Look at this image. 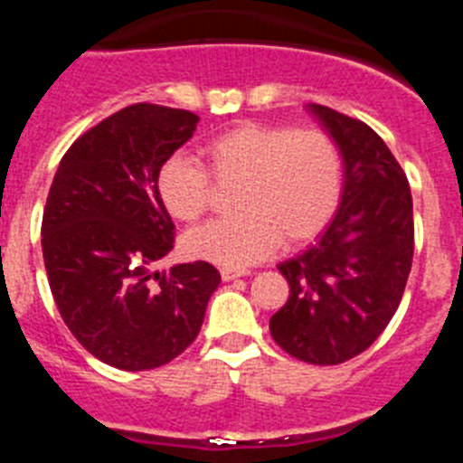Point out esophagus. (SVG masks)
I'll return each mask as SVG.
<instances>
[{
    "instance_id": "1",
    "label": "esophagus",
    "mask_w": 463,
    "mask_h": 463,
    "mask_svg": "<svg viewBox=\"0 0 463 463\" xmlns=\"http://www.w3.org/2000/svg\"><path fill=\"white\" fill-rule=\"evenodd\" d=\"M220 276H222L224 282H229V280H236V278L241 276H248V271H241V269H222Z\"/></svg>"
}]
</instances>
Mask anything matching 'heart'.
Here are the masks:
<instances>
[{
    "mask_svg": "<svg viewBox=\"0 0 463 463\" xmlns=\"http://www.w3.org/2000/svg\"><path fill=\"white\" fill-rule=\"evenodd\" d=\"M220 181H241L232 218L192 229L185 250L224 269H245L278 243H304L320 234L343 192V157L322 129L245 125L206 143ZM157 194L175 220L192 222L206 211L211 175L196 159L174 155L157 174Z\"/></svg>",
    "mask_w": 463,
    "mask_h": 463,
    "instance_id": "b5f03b06",
    "label": "heart"
}]
</instances>
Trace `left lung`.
<instances>
[{
  "label": "left lung",
  "mask_w": 463,
  "mask_h": 463,
  "mask_svg": "<svg viewBox=\"0 0 463 463\" xmlns=\"http://www.w3.org/2000/svg\"><path fill=\"white\" fill-rule=\"evenodd\" d=\"M306 110L341 150V203L304 252L278 264L289 298L269 329L292 357L331 366L364 353L399 308L412 264V196L369 125L320 104Z\"/></svg>",
  "instance_id": "8db88e82"
}]
</instances>
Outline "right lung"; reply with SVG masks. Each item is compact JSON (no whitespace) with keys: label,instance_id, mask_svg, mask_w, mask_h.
<instances>
[{"label":"right lung","instance_id":"obj_1","mask_svg":"<svg viewBox=\"0 0 463 463\" xmlns=\"http://www.w3.org/2000/svg\"><path fill=\"white\" fill-rule=\"evenodd\" d=\"M199 116L134 104L73 143L48 192L41 248L64 325L99 362L165 366L202 329L220 273L208 261L153 271L174 250L157 174Z\"/></svg>","mask_w":463,"mask_h":463}]
</instances>
